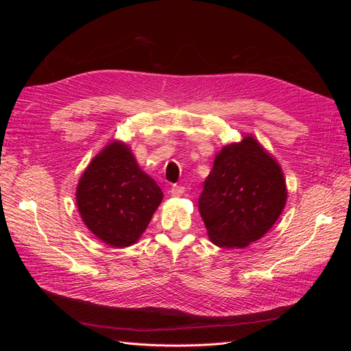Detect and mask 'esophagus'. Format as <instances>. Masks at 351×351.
I'll return each mask as SVG.
<instances>
[{"mask_svg":"<svg viewBox=\"0 0 351 351\" xmlns=\"http://www.w3.org/2000/svg\"><path fill=\"white\" fill-rule=\"evenodd\" d=\"M184 192H186V189L183 186H173L171 190H169V193H171V196H174V197L182 196Z\"/></svg>","mask_w":351,"mask_h":351,"instance_id":"obj_1","label":"esophagus"}]
</instances>
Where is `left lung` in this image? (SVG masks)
Masks as SVG:
<instances>
[{
    "mask_svg": "<svg viewBox=\"0 0 351 351\" xmlns=\"http://www.w3.org/2000/svg\"><path fill=\"white\" fill-rule=\"evenodd\" d=\"M280 164L252 134L217 154L199 210L210 241L219 247L244 249L262 239L287 204Z\"/></svg>",
    "mask_w": 351,
    "mask_h": 351,
    "instance_id": "left-lung-1",
    "label": "left lung"
}]
</instances>
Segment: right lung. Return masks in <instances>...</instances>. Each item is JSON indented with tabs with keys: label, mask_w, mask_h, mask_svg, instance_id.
<instances>
[{
	"label": "right lung",
	"mask_w": 351,
	"mask_h": 351,
	"mask_svg": "<svg viewBox=\"0 0 351 351\" xmlns=\"http://www.w3.org/2000/svg\"><path fill=\"white\" fill-rule=\"evenodd\" d=\"M164 193L137 164L129 145L112 141L93 156L77 187L79 214L92 234L111 247H129L149 226Z\"/></svg>",
	"instance_id": "right-lung-1"
}]
</instances>
